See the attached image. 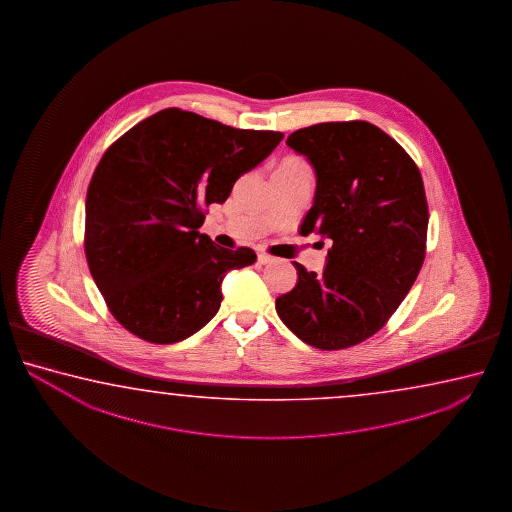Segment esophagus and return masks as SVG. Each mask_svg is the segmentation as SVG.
<instances>
[{
    "label": "esophagus",
    "mask_w": 512,
    "mask_h": 512,
    "mask_svg": "<svg viewBox=\"0 0 512 512\" xmlns=\"http://www.w3.org/2000/svg\"><path fill=\"white\" fill-rule=\"evenodd\" d=\"M274 260H276L274 256L265 254V252H260V254H258V261H260L261 265H269V263H272Z\"/></svg>",
    "instance_id": "1"
}]
</instances>
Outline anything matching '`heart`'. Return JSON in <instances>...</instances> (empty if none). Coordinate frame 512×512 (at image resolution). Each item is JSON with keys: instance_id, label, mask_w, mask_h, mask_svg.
<instances>
[{"instance_id": "obj_1", "label": "heart", "mask_w": 512, "mask_h": 512, "mask_svg": "<svg viewBox=\"0 0 512 512\" xmlns=\"http://www.w3.org/2000/svg\"><path fill=\"white\" fill-rule=\"evenodd\" d=\"M286 163H295V165H303L301 161H297V159H290V161H286Z\"/></svg>"}]
</instances>
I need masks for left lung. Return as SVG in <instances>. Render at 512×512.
Here are the masks:
<instances>
[{
  "label": "left lung",
  "mask_w": 512,
  "mask_h": 512,
  "mask_svg": "<svg viewBox=\"0 0 512 512\" xmlns=\"http://www.w3.org/2000/svg\"><path fill=\"white\" fill-rule=\"evenodd\" d=\"M286 145L315 172L301 231L330 240L321 276L301 263L297 285L279 295L286 328L317 349H344L382 330L425 261V186L399 143L367 122L317 123Z\"/></svg>",
  "instance_id": "8db88e82"
}]
</instances>
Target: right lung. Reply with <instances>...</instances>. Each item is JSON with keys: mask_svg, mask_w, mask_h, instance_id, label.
<instances>
[{"mask_svg": "<svg viewBox=\"0 0 512 512\" xmlns=\"http://www.w3.org/2000/svg\"><path fill=\"white\" fill-rule=\"evenodd\" d=\"M281 139L283 132L233 129L170 107L109 147L87 190L86 258L125 330L174 344L217 315L227 272L256 254L200 233L202 208L226 202Z\"/></svg>", "mask_w": 512, "mask_h": 512, "instance_id": "obj_1", "label": "right lung"}]
</instances>
